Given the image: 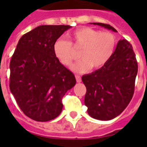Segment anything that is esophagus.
<instances>
[{"instance_id":"34e87169","label":"esophagus","mask_w":147,"mask_h":147,"mask_svg":"<svg viewBox=\"0 0 147 147\" xmlns=\"http://www.w3.org/2000/svg\"><path fill=\"white\" fill-rule=\"evenodd\" d=\"M76 82H82V78H81V76H78V75H76Z\"/></svg>"}]
</instances>
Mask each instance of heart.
<instances>
[{
	"instance_id": "heart-1",
	"label": "heart",
	"mask_w": 147,
	"mask_h": 147,
	"mask_svg": "<svg viewBox=\"0 0 147 147\" xmlns=\"http://www.w3.org/2000/svg\"><path fill=\"white\" fill-rule=\"evenodd\" d=\"M68 41L58 39L53 45V51L57 59L65 66H70L75 59L72 45L81 49L82 58L71 66L76 73H85L91 69L103 67L111 58L116 45V38L107 31L101 32L89 27L78 28L67 35Z\"/></svg>"
}]
</instances>
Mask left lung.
I'll list each match as a JSON object with an SVG mask.
<instances>
[{
    "instance_id": "1",
    "label": "left lung",
    "mask_w": 147,
    "mask_h": 147,
    "mask_svg": "<svg viewBox=\"0 0 147 147\" xmlns=\"http://www.w3.org/2000/svg\"><path fill=\"white\" fill-rule=\"evenodd\" d=\"M90 23L117 32L108 24ZM137 74L138 63L132 45L120 40L103 67L82 77L87 89L85 105L90 116L108 121L120 115L132 99Z\"/></svg>"
}]
</instances>
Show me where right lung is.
<instances>
[{
  "label": "right lung",
  "instance_id": "1",
  "mask_svg": "<svg viewBox=\"0 0 147 147\" xmlns=\"http://www.w3.org/2000/svg\"><path fill=\"white\" fill-rule=\"evenodd\" d=\"M71 26L42 25L19 40L10 62L11 93L26 116L49 121L61 113L62 98L76 79L57 59L54 42Z\"/></svg>",
  "mask_w": 147,
  "mask_h": 147
}]
</instances>
